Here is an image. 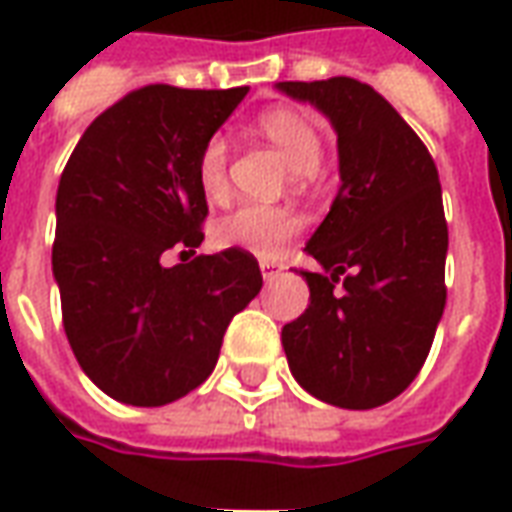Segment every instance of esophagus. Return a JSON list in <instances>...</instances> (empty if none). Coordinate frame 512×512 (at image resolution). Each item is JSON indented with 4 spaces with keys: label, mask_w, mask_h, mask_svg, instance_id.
<instances>
[{
    "label": "esophagus",
    "mask_w": 512,
    "mask_h": 512,
    "mask_svg": "<svg viewBox=\"0 0 512 512\" xmlns=\"http://www.w3.org/2000/svg\"><path fill=\"white\" fill-rule=\"evenodd\" d=\"M260 271H263V279H266V282H271V279L282 274V263H274V260H263V263H260Z\"/></svg>",
    "instance_id": "esophagus-1"
}]
</instances>
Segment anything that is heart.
<instances>
[{
	"instance_id": "1",
	"label": "heart",
	"mask_w": 512,
	"mask_h": 512,
	"mask_svg": "<svg viewBox=\"0 0 512 512\" xmlns=\"http://www.w3.org/2000/svg\"><path fill=\"white\" fill-rule=\"evenodd\" d=\"M260 134L271 139L288 158L293 172H312L321 161V131L299 109L279 106L257 120ZM197 183L205 197H219L227 183V142L222 134L205 139L197 156ZM299 216L282 205H238L213 227L216 244L246 249L257 257H277L279 249L299 233Z\"/></svg>"
}]
</instances>
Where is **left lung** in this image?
Wrapping results in <instances>:
<instances>
[{
    "label": "left lung",
    "mask_w": 512,
    "mask_h": 512,
    "mask_svg": "<svg viewBox=\"0 0 512 512\" xmlns=\"http://www.w3.org/2000/svg\"><path fill=\"white\" fill-rule=\"evenodd\" d=\"M337 131L340 191L307 241L310 307L285 323L293 378L340 408L384 406L428 359L444 312L447 222L439 169L395 106L348 76L279 82Z\"/></svg>",
    "instance_id": "left-lung-1"
}]
</instances>
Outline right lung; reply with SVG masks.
<instances>
[{
  "label": "right lung",
  "mask_w": 512,
  "mask_h": 512,
  "mask_svg": "<svg viewBox=\"0 0 512 512\" xmlns=\"http://www.w3.org/2000/svg\"><path fill=\"white\" fill-rule=\"evenodd\" d=\"M249 87L150 84L84 131L57 189L51 271L76 362L128 406H167L211 376L222 337L263 288L244 249L161 266L202 244L197 156Z\"/></svg>",
  "instance_id": "obj_1"
}]
</instances>
